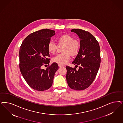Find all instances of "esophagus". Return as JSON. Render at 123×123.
<instances>
[{"label": "esophagus", "instance_id": "esophagus-1", "mask_svg": "<svg viewBox=\"0 0 123 123\" xmlns=\"http://www.w3.org/2000/svg\"><path fill=\"white\" fill-rule=\"evenodd\" d=\"M58 65H59V68H61V67H63V65H60V64H59Z\"/></svg>", "mask_w": 123, "mask_h": 123}]
</instances>
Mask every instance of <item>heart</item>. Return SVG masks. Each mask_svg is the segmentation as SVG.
<instances>
[{
	"label": "heart",
	"instance_id": "b5f03b06",
	"mask_svg": "<svg viewBox=\"0 0 123 123\" xmlns=\"http://www.w3.org/2000/svg\"><path fill=\"white\" fill-rule=\"evenodd\" d=\"M59 46L64 45L62 48L63 54H59L53 58L52 61L57 64L64 65L66 64L70 59V55L74 56L78 53L80 48V43L78 40L74 39L70 35L65 34L57 38ZM48 50L51 54H55L57 49V45L53 41L48 44Z\"/></svg>",
	"mask_w": 123,
	"mask_h": 123
}]
</instances>
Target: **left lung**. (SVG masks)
I'll return each instance as SVG.
<instances>
[{"mask_svg":"<svg viewBox=\"0 0 123 123\" xmlns=\"http://www.w3.org/2000/svg\"><path fill=\"white\" fill-rule=\"evenodd\" d=\"M71 31L80 39V50L72 62L75 66H79V69L67 66L66 78L71 89L82 90L88 88L96 76L101 62L100 49L96 38L89 32L75 29Z\"/></svg>","mask_w":123,"mask_h":123,"instance_id":"8db88e82","label":"left lung"}]
</instances>
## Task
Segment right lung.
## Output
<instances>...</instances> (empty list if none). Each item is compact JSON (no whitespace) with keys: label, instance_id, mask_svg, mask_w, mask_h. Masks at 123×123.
<instances>
[{"label":"right lung","instance_id":"obj_1","mask_svg":"<svg viewBox=\"0 0 123 123\" xmlns=\"http://www.w3.org/2000/svg\"><path fill=\"white\" fill-rule=\"evenodd\" d=\"M55 31L43 29L29 35L22 43L19 52V68L22 75L31 88L37 91L49 89L59 66L53 63L46 69L44 64H49L50 57L48 44Z\"/></svg>","mask_w":123,"mask_h":123}]
</instances>
